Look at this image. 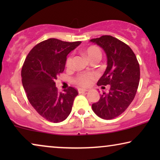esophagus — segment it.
Returning a JSON list of instances; mask_svg holds the SVG:
<instances>
[{
	"label": "esophagus",
	"instance_id": "34e87169",
	"mask_svg": "<svg viewBox=\"0 0 160 160\" xmlns=\"http://www.w3.org/2000/svg\"><path fill=\"white\" fill-rule=\"evenodd\" d=\"M88 92V90H87V89H78V93H84V92Z\"/></svg>",
	"mask_w": 160,
	"mask_h": 160
}]
</instances>
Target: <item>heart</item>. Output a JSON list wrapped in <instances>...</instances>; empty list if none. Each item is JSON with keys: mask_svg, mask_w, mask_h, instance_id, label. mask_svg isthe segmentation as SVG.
<instances>
[{"mask_svg": "<svg viewBox=\"0 0 160 160\" xmlns=\"http://www.w3.org/2000/svg\"><path fill=\"white\" fill-rule=\"evenodd\" d=\"M84 53L89 60H99L102 57V52L100 49L98 47L95 46H91L84 50ZM72 56L70 55L68 57L66 60V65L68 67H70L72 64ZM96 76L94 73H81L78 75L74 79L76 84L79 85L81 87H87L90 85L94 80L95 79Z\"/></svg>", "mask_w": 160, "mask_h": 160, "instance_id": "heart-1", "label": "heart"}]
</instances>
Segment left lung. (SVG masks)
<instances>
[{"label":"left lung","mask_w":160,"mask_h":160,"mask_svg":"<svg viewBox=\"0 0 160 160\" xmlns=\"http://www.w3.org/2000/svg\"><path fill=\"white\" fill-rule=\"evenodd\" d=\"M89 41L101 47L107 58V68L97 84L110 85L108 93L100 95L92 108L99 117L112 119L122 114L134 99L140 81L138 62L131 48L114 37L102 36Z\"/></svg>","instance_id":"obj_1"}]
</instances>
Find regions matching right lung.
<instances>
[{
    "label": "right lung",
    "instance_id": "add662e5",
    "mask_svg": "<svg viewBox=\"0 0 160 160\" xmlns=\"http://www.w3.org/2000/svg\"><path fill=\"white\" fill-rule=\"evenodd\" d=\"M81 43L47 39L35 46L25 59L21 74L24 89L35 110L48 121L62 122L71 112L77 90L70 87L59 92L54 81L64 71L68 54Z\"/></svg>",
    "mask_w": 160,
    "mask_h": 160
}]
</instances>
